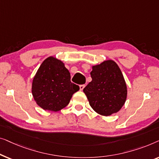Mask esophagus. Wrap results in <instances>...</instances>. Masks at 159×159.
Returning a JSON list of instances; mask_svg holds the SVG:
<instances>
[{
    "instance_id": "34e87169",
    "label": "esophagus",
    "mask_w": 159,
    "mask_h": 159,
    "mask_svg": "<svg viewBox=\"0 0 159 159\" xmlns=\"http://www.w3.org/2000/svg\"><path fill=\"white\" fill-rule=\"evenodd\" d=\"M84 87H85V85H80V86H79L80 91H83V90H84Z\"/></svg>"
}]
</instances>
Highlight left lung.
<instances>
[{
  "label": "left lung",
  "mask_w": 159,
  "mask_h": 159,
  "mask_svg": "<svg viewBox=\"0 0 159 159\" xmlns=\"http://www.w3.org/2000/svg\"><path fill=\"white\" fill-rule=\"evenodd\" d=\"M92 80L84 89L89 104L102 116L117 113L127 99V85L118 65L112 60L92 66Z\"/></svg>",
  "instance_id": "8db88e82"
}]
</instances>
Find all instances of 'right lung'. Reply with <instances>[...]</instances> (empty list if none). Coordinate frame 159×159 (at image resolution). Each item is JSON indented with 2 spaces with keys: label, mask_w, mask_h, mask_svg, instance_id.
Listing matches in <instances>:
<instances>
[{
  "label": "right lung",
  "mask_w": 159,
  "mask_h": 159,
  "mask_svg": "<svg viewBox=\"0 0 159 159\" xmlns=\"http://www.w3.org/2000/svg\"><path fill=\"white\" fill-rule=\"evenodd\" d=\"M79 90V86L71 83L70 73L64 62L54 56L42 62L32 80V96L44 110H61Z\"/></svg>",
  "instance_id": "obj_1"
}]
</instances>
